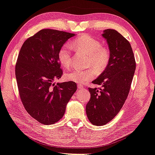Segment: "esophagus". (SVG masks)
<instances>
[{
    "instance_id": "esophagus-1",
    "label": "esophagus",
    "mask_w": 155,
    "mask_h": 155,
    "mask_svg": "<svg viewBox=\"0 0 155 155\" xmlns=\"http://www.w3.org/2000/svg\"><path fill=\"white\" fill-rule=\"evenodd\" d=\"M78 87L80 89H84V86L82 85V84H78Z\"/></svg>"
}]
</instances>
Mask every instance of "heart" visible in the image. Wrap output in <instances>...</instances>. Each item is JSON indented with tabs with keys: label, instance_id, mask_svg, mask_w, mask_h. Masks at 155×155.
I'll return each instance as SVG.
<instances>
[{
	"label": "heart",
	"instance_id": "1",
	"mask_svg": "<svg viewBox=\"0 0 155 155\" xmlns=\"http://www.w3.org/2000/svg\"><path fill=\"white\" fill-rule=\"evenodd\" d=\"M71 46L77 53L87 54V66L93 68L73 70L66 73L64 75L66 80L78 84H84L94 78L96 75L94 70L96 73H101L107 68L111 59L109 50L107 48L102 46L101 43L98 40L90 35H86L75 39L71 44V46L66 43L60 48L58 52V59L64 68H70L72 64L73 49Z\"/></svg>",
	"mask_w": 155,
	"mask_h": 155
}]
</instances>
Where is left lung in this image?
Wrapping results in <instances>:
<instances>
[{
	"label": "left lung",
	"mask_w": 155,
	"mask_h": 155,
	"mask_svg": "<svg viewBox=\"0 0 155 155\" xmlns=\"http://www.w3.org/2000/svg\"><path fill=\"white\" fill-rule=\"evenodd\" d=\"M111 53L107 68L92 82L101 88H89L91 98L86 113L93 125H104L117 115L130 92L136 61L130 42L115 30L107 29L102 35Z\"/></svg>",
	"instance_id": "left-lung-1"
}]
</instances>
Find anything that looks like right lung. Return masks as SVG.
Wrapping results in <instances>:
<instances>
[{
    "mask_svg": "<svg viewBox=\"0 0 155 155\" xmlns=\"http://www.w3.org/2000/svg\"><path fill=\"white\" fill-rule=\"evenodd\" d=\"M75 34L44 29L23 43L15 75L20 97L27 112L44 125L63 117L66 104L77 90L72 81L54 84L62 75L58 52Z\"/></svg>",
    "mask_w": 155,
    "mask_h": 155,
    "instance_id": "1",
    "label": "right lung"
}]
</instances>
